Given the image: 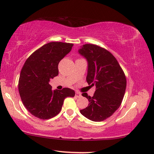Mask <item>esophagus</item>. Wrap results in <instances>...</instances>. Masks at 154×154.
<instances>
[{
    "label": "esophagus",
    "mask_w": 154,
    "mask_h": 154,
    "mask_svg": "<svg viewBox=\"0 0 154 154\" xmlns=\"http://www.w3.org/2000/svg\"><path fill=\"white\" fill-rule=\"evenodd\" d=\"M82 96V94L79 93V92H76V93H75V97H77V98H79V97H80Z\"/></svg>",
    "instance_id": "34e87169"
}]
</instances>
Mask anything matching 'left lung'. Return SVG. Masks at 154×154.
Wrapping results in <instances>:
<instances>
[{"label":"left lung","mask_w":154,"mask_h":154,"mask_svg":"<svg viewBox=\"0 0 154 154\" xmlns=\"http://www.w3.org/2000/svg\"><path fill=\"white\" fill-rule=\"evenodd\" d=\"M78 52L88 62V84L96 86L93 97L82 94L89 103L80 112L92 121H103L121 106L126 89L125 73L114 55L103 48L86 44Z\"/></svg>","instance_id":"left-lung-1"}]
</instances>
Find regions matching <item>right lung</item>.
Segmentation results:
<instances>
[{"instance_id":"add662e5","label":"right lung","mask_w":154,"mask_h":154,"mask_svg":"<svg viewBox=\"0 0 154 154\" xmlns=\"http://www.w3.org/2000/svg\"><path fill=\"white\" fill-rule=\"evenodd\" d=\"M73 44L52 42L33 53L21 70L18 90L26 109L40 119H49L60 113L68 97H73V90L64 88L52 90L50 79L57 76L58 64L72 49Z\"/></svg>"}]
</instances>
